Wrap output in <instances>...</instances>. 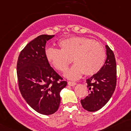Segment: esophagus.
I'll use <instances>...</instances> for the list:
<instances>
[{
	"label": "esophagus",
	"instance_id": "1",
	"mask_svg": "<svg viewBox=\"0 0 131 131\" xmlns=\"http://www.w3.org/2000/svg\"><path fill=\"white\" fill-rule=\"evenodd\" d=\"M68 84H69L70 86H74L77 84V83H75V82H73V81H68Z\"/></svg>",
	"mask_w": 131,
	"mask_h": 131
}]
</instances>
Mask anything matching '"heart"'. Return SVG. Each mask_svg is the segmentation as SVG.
Masks as SVG:
<instances>
[{"mask_svg": "<svg viewBox=\"0 0 131 131\" xmlns=\"http://www.w3.org/2000/svg\"><path fill=\"white\" fill-rule=\"evenodd\" d=\"M60 50L47 48L45 57L56 70L64 72L72 61L74 63L66 73L71 80L79 78L84 73L93 75L102 68L106 58L103 46L97 41L85 37H71L58 42Z\"/></svg>", "mask_w": 131, "mask_h": 131, "instance_id": "obj_1", "label": "heart"}]
</instances>
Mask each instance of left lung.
<instances>
[{"label": "left lung", "mask_w": 131, "mask_h": 131, "mask_svg": "<svg viewBox=\"0 0 131 131\" xmlns=\"http://www.w3.org/2000/svg\"><path fill=\"white\" fill-rule=\"evenodd\" d=\"M106 58L103 67L97 73L87 79L88 94L81 100L84 110L94 112L100 110L110 100L117 81L116 62L113 50L106 45Z\"/></svg>", "instance_id": "obj_1"}]
</instances>
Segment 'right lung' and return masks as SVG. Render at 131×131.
<instances>
[{
    "mask_svg": "<svg viewBox=\"0 0 131 131\" xmlns=\"http://www.w3.org/2000/svg\"><path fill=\"white\" fill-rule=\"evenodd\" d=\"M54 35H41L30 41L20 53L17 64L21 96L38 113L52 114L58 110L60 93L67 82L56 72L45 57V45Z\"/></svg>",
    "mask_w": 131,
    "mask_h": 131,
    "instance_id": "obj_1",
    "label": "right lung"
}]
</instances>
